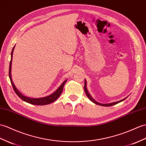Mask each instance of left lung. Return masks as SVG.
I'll return each mask as SVG.
<instances>
[{
	"mask_svg": "<svg viewBox=\"0 0 146 146\" xmlns=\"http://www.w3.org/2000/svg\"><path fill=\"white\" fill-rule=\"evenodd\" d=\"M84 91H85V93H86V94L87 95V96L88 97V98H89V99H90L91 101H92L93 103H94L96 104H99V105H101V106H113V105H115V104H117V103H119L121 102V101H124V100L126 99V98H124V99L122 100H121V101H117V102L110 103V104H101V103H98L97 101H96L95 100H93V98L92 97H91L90 94H89L88 91V90H87V89H86V80H84Z\"/></svg>",
	"mask_w": 146,
	"mask_h": 146,
	"instance_id": "obj_1",
	"label": "left lung"
}]
</instances>
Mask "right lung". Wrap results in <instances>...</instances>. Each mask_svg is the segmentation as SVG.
I'll list each match as a JSON object with an SVG mask.
<instances>
[{"label": "right lung", "instance_id": "add662e5", "mask_svg": "<svg viewBox=\"0 0 146 146\" xmlns=\"http://www.w3.org/2000/svg\"><path fill=\"white\" fill-rule=\"evenodd\" d=\"M14 47H15V46H13V48L12 51L11 52V62H10L9 75V78H10V80H11V84H12V87H13V90H14L15 93L17 94V96L20 98H21L23 101H25V102H27V103H29L30 104H34V105H46V104H48L50 103H52L53 102V101H55L56 99L58 98V97L60 96V94H62V91H63V89L64 84H65L67 80H66L62 84H61V86L57 89V90L55 91V92H54L53 94H51V95H49V96H46V97L41 98H36L35 99V98H30L25 97L23 95H22V94L18 91V90L16 88V87L15 86L14 84H13V83L12 80V77H11V66H12L13 52V49H14Z\"/></svg>", "mask_w": 146, "mask_h": 146}]
</instances>
